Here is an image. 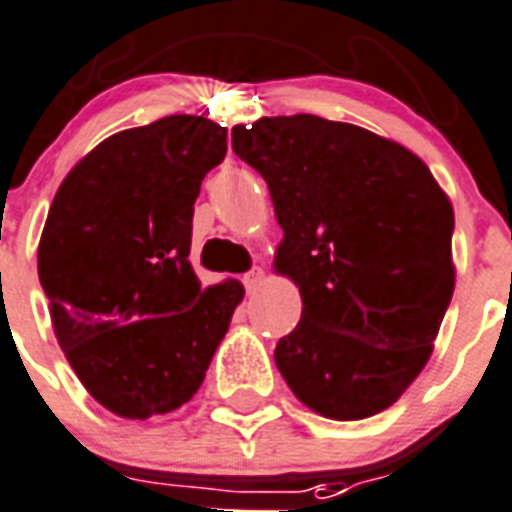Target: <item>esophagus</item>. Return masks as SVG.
Here are the masks:
<instances>
[{"label":"esophagus","mask_w":512,"mask_h":512,"mask_svg":"<svg viewBox=\"0 0 512 512\" xmlns=\"http://www.w3.org/2000/svg\"><path fill=\"white\" fill-rule=\"evenodd\" d=\"M261 282H264V269H259V267L251 269L248 275H243V285H245V290H248V293L259 290Z\"/></svg>","instance_id":"esophagus-1"}]
</instances>
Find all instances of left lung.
<instances>
[{"label":"left lung","mask_w":512,"mask_h":512,"mask_svg":"<svg viewBox=\"0 0 512 512\" xmlns=\"http://www.w3.org/2000/svg\"><path fill=\"white\" fill-rule=\"evenodd\" d=\"M232 150L267 182L275 269L304 301L277 370L325 418L378 415L420 375L452 301V203L407 147L309 113L235 126Z\"/></svg>","instance_id":"left-lung-1"}]
</instances>
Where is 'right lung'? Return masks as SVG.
I'll use <instances>...</instances> for the list:
<instances>
[{"instance_id": "add662e5", "label": "right lung", "mask_w": 512, "mask_h": 512, "mask_svg": "<svg viewBox=\"0 0 512 512\" xmlns=\"http://www.w3.org/2000/svg\"><path fill=\"white\" fill-rule=\"evenodd\" d=\"M227 155V129L166 116L126 129L63 179L39 240V282L57 343L89 394L118 418L190 402L243 285L192 272V206Z\"/></svg>"}]
</instances>
